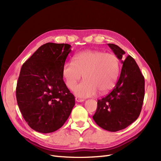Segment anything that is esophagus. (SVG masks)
<instances>
[{"mask_svg": "<svg viewBox=\"0 0 161 161\" xmlns=\"http://www.w3.org/2000/svg\"><path fill=\"white\" fill-rule=\"evenodd\" d=\"M75 101L77 102H84V99H81L80 97H75Z\"/></svg>", "mask_w": 161, "mask_h": 161, "instance_id": "esophagus-1", "label": "esophagus"}]
</instances>
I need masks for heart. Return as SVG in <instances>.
I'll return each mask as SVG.
<instances>
[{
  "mask_svg": "<svg viewBox=\"0 0 161 161\" xmlns=\"http://www.w3.org/2000/svg\"><path fill=\"white\" fill-rule=\"evenodd\" d=\"M120 71L117 56L112 53L86 50L77 53L73 62H65L62 75L65 84L73 90L82 77L84 80L74 89V93L81 97L95 96L97 92L104 94L114 87Z\"/></svg>",
  "mask_w": 161,
  "mask_h": 161,
  "instance_id": "b5f03b06",
  "label": "heart"
}]
</instances>
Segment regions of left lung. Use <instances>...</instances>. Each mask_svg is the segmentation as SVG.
Masks as SVG:
<instances>
[{
  "instance_id": "obj_1",
  "label": "left lung",
  "mask_w": 161,
  "mask_h": 161,
  "mask_svg": "<svg viewBox=\"0 0 161 161\" xmlns=\"http://www.w3.org/2000/svg\"><path fill=\"white\" fill-rule=\"evenodd\" d=\"M118 59L125 52L120 47L108 44ZM115 86L106 97L97 100L93 120L102 129L115 132L126 128L140 115L145 97V78L135 59L128 56Z\"/></svg>"
}]
</instances>
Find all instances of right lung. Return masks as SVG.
<instances>
[{"label":"right lung","mask_w":161,"mask_h":161,"mask_svg":"<svg viewBox=\"0 0 161 161\" xmlns=\"http://www.w3.org/2000/svg\"><path fill=\"white\" fill-rule=\"evenodd\" d=\"M71 46L48 42L23 64L18 79V105L28 125L42 133L63 126L75 105V97L64 81L63 65Z\"/></svg>","instance_id":"add662e5"}]
</instances>
